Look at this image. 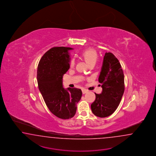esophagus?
I'll return each mask as SVG.
<instances>
[{"label": "esophagus", "mask_w": 156, "mask_h": 156, "mask_svg": "<svg viewBox=\"0 0 156 156\" xmlns=\"http://www.w3.org/2000/svg\"><path fill=\"white\" fill-rule=\"evenodd\" d=\"M82 94H86V93L88 92V91H87V90H86V89H83V90H82Z\"/></svg>", "instance_id": "obj_1"}]
</instances>
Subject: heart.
Returning <instances> with one entry per match:
<instances>
[{
  "label": "heart",
  "instance_id": "b5f03b06",
  "mask_svg": "<svg viewBox=\"0 0 156 156\" xmlns=\"http://www.w3.org/2000/svg\"><path fill=\"white\" fill-rule=\"evenodd\" d=\"M82 57L89 66L91 65H94L98 58L97 51L92 48L87 49L82 52ZM74 65L75 60L74 59H72L70 62V67H73L74 66Z\"/></svg>",
  "mask_w": 156,
  "mask_h": 156
}]
</instances>
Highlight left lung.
<instances>
[{
    "label": "left lung",
    "mask_w": 156,
    "mask_h": 156,
    "mask_svg": "<svg viewBox=\"0 0 156 156\" xmlns=\"http://www.w3.org/2000/svg\"><path fill=\"white\" fill-rule=\"evenodd\" d=\"M99 82L102 92L95 94V100L91 105L93 114L99 118H105L117 109L124 92V76L121 65L112 53H105Z\"/></svg>",
    "instance_id": "obj_1"
}]
</instances>
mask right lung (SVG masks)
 Segmentation results:
<instances>
[{
  "instance_id": "1",
  "label": "right lung",
  "mask_w": 156,
  "mask_h": 156,
  "mask_svg": "<svg viewBox=\"0 0 156 156\" xmlns=\"http://www.w3.org/2000/svg\"><path fill=\"white\" fill-rule=\"evenodd\" d=\"M67 47H53L40 59L37 67L38 89L49 110L62 119L73 118L81 99L80 89H65L62 78L70 68V51Z\"/></svg>"
}]
</instances>
